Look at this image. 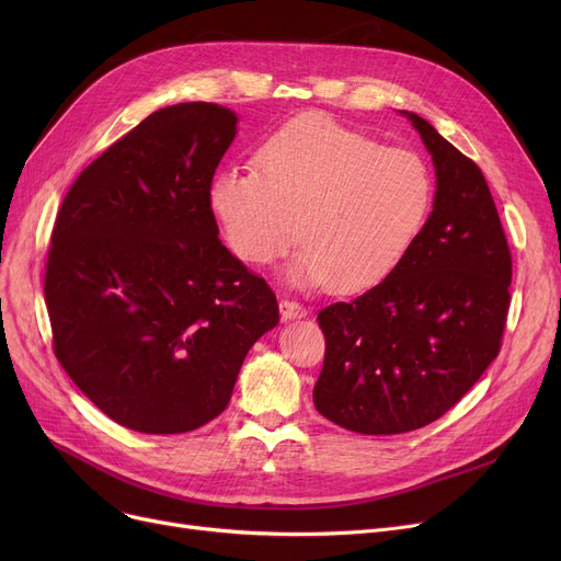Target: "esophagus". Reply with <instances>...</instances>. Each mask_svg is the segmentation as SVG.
<instances>
[{
  "label": "esophagus",
  "instance_id": "34e87169",
  "mask_svg": "<svg viewBox=\"0 0 561 561\" xmlns=\"http://www.w3.org/2000/svg\"><path fill=\"white\" fill-rule=\"evenodd\" d=\"M279 311L284 320H296V318H305L307 316V307L296 302V300H282L279 302Z\"/></svg>",
  "mask_w": 561,
  "mask_h": 561
}]
</instances>
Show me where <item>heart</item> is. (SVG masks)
<instances>
[{
  "instance_id": "1",
  "label": "heart",
  "mask_w": 561,
  "mask_h": 561,
  "mask_svg": "<svg viewBox=\"0 0 561 561\" xmlns=\"http://www.w3.org/2000/svg\"><path fill=\"white\" fill-rule=\"evenodd\" d=\"M259 170L227 168L209 184V209L229 250L265 265L305 241L284 279L355 293L407 256L430 216L425 161L381 147L325 115L286 123L256 152Z\"/></svg>"
}]
</instances>
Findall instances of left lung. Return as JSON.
<instances>
[{
    "mask_svg": "<svg viewBox=\"0 0 561 561\" xmlns=\"http://www.w3.org/2000/svg\"><path fill=\"white\" fill-rule=\"evenodd\" d=\"M432 157V214L398 268L318 313L325 364L313 404L357 434H402L455 407L497 357L512 254L482 170L425 117L400 111Z\"/></svg>",
    "mask_w": 561,
    "mask_h": 561,
    "instance_id": "8db88e82",
    "label": "left lung"
}]
</instances>
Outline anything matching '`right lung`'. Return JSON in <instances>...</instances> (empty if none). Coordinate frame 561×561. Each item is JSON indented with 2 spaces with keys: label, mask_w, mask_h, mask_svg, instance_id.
Here are the masks:
<instances>
[{
  "label": "right lung",
  "mask_w": 561,
  "mask_h": 561,
  "mask_svg": "<svg viewBox=\"0 0 561 561\" xmlns=\"http://www.w3.org/2000/svg\"><path fill=\"white\" fill-rule=\"evenodd\" d=\"M239 115L182 102L88 165L56 216L45 302L54 352L117 425L182 434L222 414L275 293L218 239L214 172Z\"/></svg>",
  "instance_id": "1"
}]
</instances>
